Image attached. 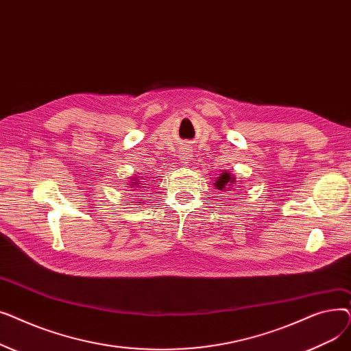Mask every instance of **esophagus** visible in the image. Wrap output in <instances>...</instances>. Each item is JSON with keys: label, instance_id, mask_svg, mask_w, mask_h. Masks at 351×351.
Instances as JSON below:
<instances>
[{"label": "esophagus", "instance_id": "esophagus-1", "mask_svg": "<svg viewBox=\"0 0 351 351\" xmlns=\"http://www.w3.org/2000/svg\"><path fill=\"white\" fill-rule=\"evenodd\" d=\"M182 160H183V163H189V156L183 155V156H182Z\"/></svg>", "mask_w": 351, "mask_h": 351}]
</instances>
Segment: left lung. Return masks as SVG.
I'll list each match as a JSON object with an SVG mask.
<instances>
[{"label":"left lung","instance_id":"obj_1","mask_svg":"<svg viewBox=\"0 0 351 351\" xmlns=\"http://www.w3.org/2000/svg\"><path fill=\"white\" fill-rule=\"evenodd\" d=\"M213 185L216 186V189H219V191H236V178L232 175V173H229L228 171L226 172H223L222 175H220L219 178H217V180H215V183Z\"/></svg>","mask_w":351,"mask_h":351}]
</instances>
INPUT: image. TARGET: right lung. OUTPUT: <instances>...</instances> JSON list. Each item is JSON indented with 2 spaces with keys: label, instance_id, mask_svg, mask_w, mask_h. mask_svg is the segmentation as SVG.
I'll return each instance as SVG.
<instances>
[{
  "label": "right lung",
  "instance_id": "add662e5",
  "mask_svg": "<svg viewBox=\"0 0 351 351\" xmlns=\"http://www.w3.org/2000/svg\"><path fill=\"white\" fill-rule=\"evenodd\" d=\"M131 180H134V182H131V185H134V188H139L141 186V183H139V179L138 178H132ZM132 191H135V189H132ZM141 204V202H139Z\"/></svg>",
  "mask_w": 351,
  "mask_h": 351
}]
</instances>
